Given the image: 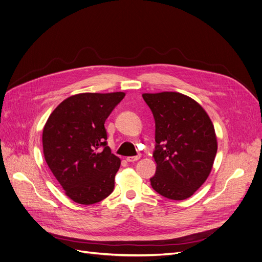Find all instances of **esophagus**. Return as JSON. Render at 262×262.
Returning a JSON list of instances; mask_svg holds the SVG:
<instances>
[{
    "label": "esophagus",
    "instance_id": "obj_1",
    "mask_svg": "<svg viewBox=\"0 0 262 262\" xmlns=\"http://www.w3.org/2000/svg\"><path fill=\"white\" fill-rule=\"evenodd\" d=\"M139 158H140V154L136 155V156H128V157H126V161L129 163H134V162H137Z\"/></svg>",
    "mask_w": 262,
    "mask_h": 262
}]
</instances>
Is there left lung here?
Masks as SVG:
<instances>
[{
  "instance_id": "obj_1",
  "label": "left lung",
  "mask_w": 262,
  "mask_h": 262,
  "mask_svg": "<svg viewBox=\"0 0 262 262\" xmlns=\"http://www.w3.org/2000/svg\"><path fill=\"white\" fill-rule=\"evenodd\" d=\"M155 120V191L172 200L189 198L206 182L217 152L213 124L204 109L177 92L142 94Z\"/></svg>"
}]
</instances>
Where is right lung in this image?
I'll list each match as a JSON object with an SVG mask.
<instances>
[{"instance_id":"obj_1","label":"right lung","mask_w":262,"mask_h":262,"mask_svg":"<svg viewBox=\"0 0 262 262\" xmlns=\"http://www.w3.org/2000/svg\"><path fill=\"white\" fill-rule=\"evenodd\" d=\"M124 96L123 92L71 96L45 125V159L65 194L77 203L99 202L115 188L121 161L107 145L105 122Z\"/></svg>"}]
</instances>
